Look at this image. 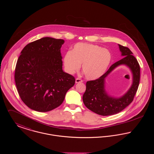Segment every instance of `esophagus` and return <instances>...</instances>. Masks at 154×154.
I'll return each mask as SVG.
<instances>
[{"mask_svg": "<svg viewBox=\"0 0 154 154\" xmlns=\"http://www.w3.org/2000/svg\"><path fill=\"white\" fill-rule=\"evenodd\" d=\"M83 81L81 79H80L79 78H77L75 79V83H79V82H82Z\"/></svg>", "mask_w": 154, "mask_h": 154, "instance_id": "esophagus-1", "label": "esophagus"}]
</instances>
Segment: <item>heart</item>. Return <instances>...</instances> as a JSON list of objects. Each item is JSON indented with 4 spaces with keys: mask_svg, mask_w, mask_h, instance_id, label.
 <instances>
[{
    "mask_svg": "<svg viewBox=\"0 0 154 154\" xmlns=\"http://www.w3.org/2000/svg\"><path fill=\"white\" fill-rule=\"evenodd\" d=\"M112 60L110 51L96 44L79 43L65 54L63 62L66 71L73 74L82 64V72L90 80L100 77L106 72Z\"/></svg>",
    "mask_w": 154,
    "mask_h": 154,
    "instance_id": "obj_1",
    "label": "heart"
}]
</instances>
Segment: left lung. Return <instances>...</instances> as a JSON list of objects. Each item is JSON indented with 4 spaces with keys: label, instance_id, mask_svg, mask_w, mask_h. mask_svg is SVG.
Wrapping results in <instances>:
<instances>
[{
    "label": "left lung",
    "instance_id": "obj_1",
    "mask_svg": "<svg viewBox=\"0 0 154 154\" xmlns=\"http://www.w3.org/2000/svg\"><path fill=\"white\" fill-rule=\"evenodd\" d=\"M119 47L124 58L112 65L99 79L87 81L86 91L82 96L83 102L89 110L103 116L117 114L129 106L133 100L139 85L140 68L137 60L132 55L129 48L120 44ZM121 64L128 66L132 70L133 84L126 94L121 98H115L108 96L105 92L104 81L113 69Z\"/></svg>",
    "mask_w": 154,
    "mask_h": 154
}]
</instances>
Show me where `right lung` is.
<instances>
[{"instance_id": "add662e5", "label": "right lung", "mask_w": 154, "mask_h": 154, "mask_svg": "<svg viewBox=\"0 0 154 154\" xmlns=\"http://www.w3.org/2000/svg\"><path fill=\"white\" fill-rule=\"evenodd\" d=\"M65 41L43 37L21 52L14 79L22 102L32 110L47 112L59 106L75 78L62 70L60 48Z\"/></svg>"}]
</instances>
